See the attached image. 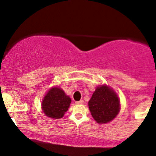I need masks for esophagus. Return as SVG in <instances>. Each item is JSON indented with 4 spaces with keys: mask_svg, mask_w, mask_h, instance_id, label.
<instances>
[{
    "mask_svg": "<svg viewBox=\"0 0 156 156\" xmlns=\"http://www.w3.org/2000/svg\"><path fill=\"white\" fill-rule=\"evenodd\" d=\"M76 104H78V105H83V103H84V101H77L76 102Z\"/></svg>",
    "mask_w": 156,
    "mask_h": 156,
    "instance_id": "obj_1",
    "label": "esophagus"
}]
</instances>
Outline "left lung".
Here are the masks:
<instances>
[{"instance_id":"obj_1","label":"left lung","mask_w":156,"mask_h":156,"mask_svg":"<svg viewBox=\"0 0 156 156\" xmlns=\"http://www.w3.org/2000/svg\"><path fill=\"white\" fill-rule=\"evenodd\" d=\"M88 105L92 117L99 124L113 120L120 110V102L117 94L105 84L97 87Z\"/></svg>"}]
</instances>
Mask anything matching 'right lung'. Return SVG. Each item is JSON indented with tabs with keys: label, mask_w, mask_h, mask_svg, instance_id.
I'll use <instances>...</instances> for the list:
<instances>
[{
	"label": "right lung",
	"mask_w": 156,
	"mask_h": 156,
	"mask_svg": "<svg viewBox=\"0 0 156 156\" xmlns=\"http://www.w3.org/2000/svg\"><path fill=\"white\" fill-rule=\"evenodd\" d=\"M71 99L58 87L48 90L42 102V108L47 117L60 119L69 108Z\"/></svg>",
	"instance_id": "right-lung-1"
}]
</instances>
